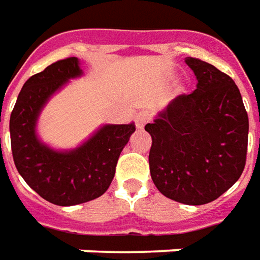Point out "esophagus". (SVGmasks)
<instances>
[{
  "label": "esophagus",
  "mask_w": 260,
  "mask_h": 260,
  "mask_svg": "<svg viewBox=\"0 0 260 260\" xmlns=\"http://www.w3.org/2000/svg\"><path fill=\"white\" fill-rule=\"evenodd\" d=\"M151 112L150 110H140L139 113L136 115V126L137 128H143V127L150 121Z\"/></svg>",
  "instance_id": "obj_1"
}]
</instances>
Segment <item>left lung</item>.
Here are the masks:
<instances>
[{"mask_svg":"<svg viewBox=\"0 0 260 260\" xmlns=\"http://www.w3.org/2000/svg\"><path fill=\"white\" fill-rule=\"evenodd\" d=\"M185 62L198 85L179 95L152 123L148 162L151 178L164 196L200 206L218 199L245 168L249 120L231 77L199 58Z\"/></svg>","mask_w":260,"mask_h":260,"instance_id":"obj_1","label":"left lung"}]
</instances>
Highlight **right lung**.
<instances>
[{
  "label": "right lung",
  "instance_id": "obj_1",
  "mask_svg": "<svg viewBox=\"0 0 260 260\" xmlns=\"http://www.w3.org/2000/svg\"><path fill=\"white\" fill-rule=\"evenodd\" d=\"M77 57L53 62L23 84L9 119L11 148L18 172L39 196L57 206H74L102 196L113 180L121 150L136 132L130 124H105L74 150L42 143L36 123L47 101L68 81L81 77Z\"/></svg>",
  "mask_w": 260,
  "mask_h": 260
}]
</instances>
